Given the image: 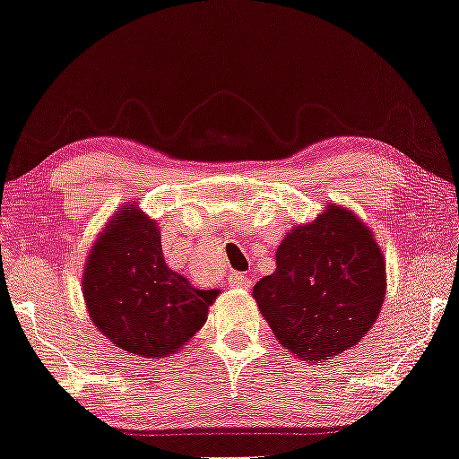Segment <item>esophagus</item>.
Segmentation results:
<instances>
[{
	"label": "esophagus",
	"mask_w": 459,
	"mask_h": 459,
	"mask_svg": "<svg viewBox=\"0 0 459 459\" xmlns=\"http://www.w3.org/2000/svg\"><path fill=\"white\" fill-rule=\"evenodd\" d=\"M229 284L237 290H249L251 289V278L245 276V273H241V272H235V273H230Z\"/></svg>",
	"instance_id": "1"
}]
</instances>
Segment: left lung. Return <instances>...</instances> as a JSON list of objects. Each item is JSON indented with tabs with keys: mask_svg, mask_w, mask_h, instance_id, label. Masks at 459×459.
Listing matches in <instances>:
<instances>
[{
	"mask_svg": "<svg viewBox=\"0 0 459 459\" xmlns=\"http://www.w3.org/2000/svg\"><path fill=\"white\" fill-rule=\"evenodd\" d=\"M385 286V259L371 229L330 204L313 222L286 232L276 272L253 286V299L286 351L325 362L365 338Z\"/></svg>",
	"mask_w": 459,
	"mask_h": 459,
	"instance_id": "left-lung-1",
	"label": "left lung"
}]
</instances>
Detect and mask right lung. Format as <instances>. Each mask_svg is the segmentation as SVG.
<instances>
[{
	"label": "right lung",
	"mask_w": 459,
	"mask_h": 459,
	"mask_svg": "<svg viewBox=\"0 0 459 459\" xmlns=\"http://www.w3.org/2000/svg\"><path fill=\"white\" fill-rule=\"evenodd\" d=\"M82 290L92 324L121 351L179 352L208 319L218 290H197L164 262L160 229L135 204L115 212L92 245Z\"/></svg>",
	"instance_id": "1"
}]
</instances>
